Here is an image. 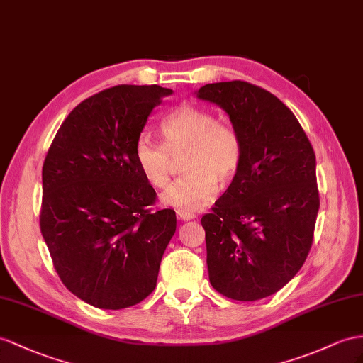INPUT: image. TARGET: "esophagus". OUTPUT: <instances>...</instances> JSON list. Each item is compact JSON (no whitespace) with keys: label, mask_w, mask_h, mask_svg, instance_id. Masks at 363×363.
Here are the masks:
<instances>
[{"label":"esophagus","mask_w":363,"mask_h":363,"mask_svg":"<svg viewBox=\"0 0 363 363\" xmlns=\"http://www.w3.org/2000/svg\"><path fill=\"white\" fill-rule=\"evenodd\" d=\"M176 215H178V219H181V220H190V219L196 218V215H193V213H187V211H178Z\"/></svg>","instance_id":"esophagus-1"}]
</instances>
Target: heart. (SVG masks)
<instances>
[{"mask_svg": "<svg viewBox=\"0 0 363 363\" xmlns=\"http://www.w3.org/2000/svg\"><path fill=\"white\" fill-rule=\"evenodd\" d=\"M162 144L143 133L135 143V162L144 179L164 189L170 179L173 157L185 152L182 172L162 194V201L179 211H198L213 201L216 182L235 178L242 162L244 147L238 130L211 111L184 104L161 121Z\"/></svg>", "mask_w": 363, "mask_h": 363, "instance_id": "1", "label": "heart"}]
</instances>
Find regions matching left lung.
I'll return each mask as SVG.
<instances>
[{
  "instance_id": "left-lung-1",
  "label": "left lung",
  "mask_w": 363,
  "mask_h": 363,
  "mask_svg": "<svg viewBox=\"0 0 363 363\" xmlns=\"http://www.w3.org/2000/svg\"><path fill=\"white\" fill-rule=\"evenodd\" d=\"M196 95L227 111L244 147L230 187L201 219L210 284L228 299H264L310 253L320 203L313 145L293 111L262 87L215 82Z\"/></svg>"
}]
</instances>
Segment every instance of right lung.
I'll return each mask as SVG.
<instances>
[{"mask_svg": "<svg viewBox=\"0 0 363 363\" xmlns=\"http://www.w3.org/2000/svg\"><path fill=\"white\" fill-rule=\"evenodd\" d=\"M170 89L115 86L64 119L43 165L40 227L61 282L81 301L123 310L156 286L174 210L135 162V143Z\"/></svg>", "mask_w": 363, "mask_h": 363, "instance_id": "1", "label": "right lung"}]
</instances>
